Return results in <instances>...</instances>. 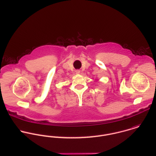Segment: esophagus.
I'll list each match as a JSON object with an SVG mask.
<instances>
[{"label": "esophagus", "mask_w": 156, "mask_h": 156, "mask_svg": "<svg viewBox=\"0 0 156 156\" xmlns=\"http://www.w3.org/2000/svg\"><path fill=\"white\" fill-rule=\"evenodd\" d=\"M80 70H79V69L76 70V74H80Z\"/></svg>", "instance_id": "34e87169"}]
</instances>
